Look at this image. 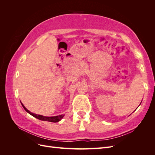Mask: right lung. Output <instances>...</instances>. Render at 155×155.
I'll use <instances>...</instances> for the list:
<instances>
[{"instance_id":"obj_1","label":"right lung","mask_w":155,"mask_h":155,"mask_svg":"<svg viewBox=\"0 0 155 155\" xmlns=\"http://www.w3.org/2000/svg\"><path fill=\"white\" fill-rule=\"evenodd\" d=\"M23 108H24L25 110L27 112H28V113L30 114H31V116H33L34 117H35V118L39 119L40 120H43V121H50V122H58V121H59L61 120L63 117H64V115L61 114V115H59V116H50V117H48V116H43L42 115H39V114H34L32 113V112H31L30 111H29L22 104H21Z\"/></svg>"}]
</instances>
